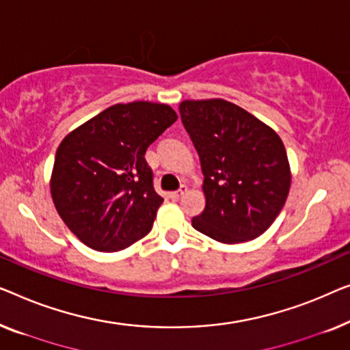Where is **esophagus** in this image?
Returning a JSON list of instances; mask_svg holds the SVG:
<instances>
[{
    "label": "esophagus",
    "mask_w": 350,
    "mask_h": 350,
    "mask_svg": "<svg viewBox=\"0 0 350 350\" xmlns=\"http://www.w3.org/2000/svg\"><path fill=\"white\" fill-rule=\"evenodd\" d=\"M187 191V187L185 185H180V189L179 190H176V191H171L170 193V196H171V200H179L182 195H184Z\"/></svg>",
    "instance_id": "34e87169"
}]
</instances>
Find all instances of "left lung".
Returning <instances> with one entry per match:
<instances>
[{"instance_id": "obj_1", "label": "left lung", "mask_w": 350, "mask_h": 350, "mask_svg": "<svg viewBox=\"0 0 350 350\" xmlns=\"http://www.w3.org/2000/svg\"><path fill=\"white\" fill-rule=\"evenodd\" d=\"M179 112L204 176L206 206L191 219L193 228L224 244L258 238L284 208L292 184L282 139L220 98L185 100Z\"/></svg>"}]
</instances>
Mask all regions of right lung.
Returning <instances> with one entry per match:
<instances>
[{
    "label": "right lung",
    "mask_w": 350,
    "mask_h": 350,
    "mask_svg": "<svg viewBox=\"0 0 350 350\" xmlns=\"http://www.w3.org/2000/svg\"><path fill=\"white\" fill-rule=\"evenodd\" d=\"M176 120L168 105H114L60 142L51 195L58 215L83 244L117 252L152 230L163 198L154 190L144 155Z\"/></svg>",
    "instance_id": "1"
}]
</instances>
